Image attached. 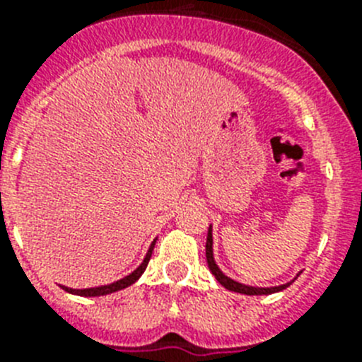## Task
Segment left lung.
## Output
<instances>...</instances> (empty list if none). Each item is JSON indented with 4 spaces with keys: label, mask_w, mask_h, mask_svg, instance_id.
Here are the masks:
<instances>
[{
    "label": "left lung",
    "mask_w": 362,
    "mask_h": 362,
    "mask_svg": "<svg viewBox=\"0 0 362 362\" xmlns=\"http://www.w3.org/2000/svg\"><path fill=\"white\" fill-rule=\"evenodd\" d=\"M206 263H209V268L210 272L214 274V277L217 279V283L223 284L226 290H230V292H235V293H245V296H268V293H276V292H281V290L288 288L290 284L293 283V281L299 277V274H297L296 277H293L292 281H288V283L284 284H279V286H250V284H245V283H239V281L232 279V277H228L225 274V272L221 270L219 267H217L216 259H214V238H212V225L209 226V235H206Z\"/></svg>",
    "instance_id": "left-lung-1"
}]
</instances>
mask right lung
I'll return each instance as SVG.
<instances>
[{
    "label": "right lung",
    "instance_id": "1",
    "mask_svg": "<svg viewBox=\"0 0 362 362\" xmlns=\"http://www.w3.org/2000/svg\"><path fill=\"white\" fill-rule=\"evenodd\" d=\"M156 241H158V238L150 243V248H148V252H146L145 259L141 261V264H139V267H137L134 272H130L129 276H124L123 279H117V281H114V283H110V284H103V286H94V288H69V286H63V284H62V288L65 290V292L72 293V296H81V297L108 296V293L119 292V290L127 288V286H130V284L136 283V281L143 276V272L146 270V264H148L150 257H152V252H153V246H156Z\"/></svg>",
    "mask_w": 362,
    "mask_h": 362
}]
</instances>
